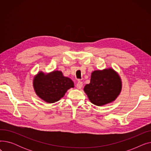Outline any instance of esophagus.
<instances>
[{"label": "esophagus", "mask_w": 151, "mask_h": 151, "mask_svg": "<svg viewBox=\"0 0 151 151\" xmlns=\"http://www.w3.org/2000/svg\"><path fill=\"white\" fill-rule=\"evenodd\" d=\"M76 88L78 89H81L82 87H83V83L81 81H79L76 84Z\"/></svg>", "instance_id": "34e87169"}]
</instances>
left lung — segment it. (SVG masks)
Segmentation results:
<instances>
[{
	"mask_svg": "<svg viewBox=\"0 0 151 151\" xmlns=\"http://www.w3.org/2000/svg\"><path fill=\"white\" fill-rule=\"evenodd\" d=\"M121 81L113 69L96 70L91 74V82L84 88L91 103L102 106L114 101L121 91Z\"/></svg>",
	"mask_w": 151,
	"mask_h": 151,
	"instance_id": "1",
	"label": "left lung"
}]
</instances>
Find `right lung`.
<instances>
[{
	"mask_svg": "<svg viewBox=\"0 0 151 151\" xmlns=\"http://www.w3.org/2000/svg\"><path fill=\"white\" fill-rule=\"evenodd\" d=\"M34 87L37 96L47 103H54L60 100L65 92L73 88V82L63 76L60 71L45 75L39 73L34 80Z\"/></svg>",
	"mask_w": 151,
	"mask_h": 151,
	"instance_id": "1",
	"label": "right lung"
}]
</instances>
